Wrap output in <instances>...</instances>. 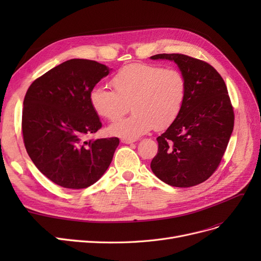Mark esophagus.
<instances>
[{
	"instance_id": "1",
	"label": "esophagus",
	"mask_w": 261,
	"mask_h": 261,
	"mask_svg": "<svg viewBox=\"0 0 261 261\" xmlns=\"http://www.w3.org/2000/svg\"><path fill=\"white\" fill-rule=\"evenodd\" d=\"M121 141L123 144H133V143H135L136 141V139H128V138H123V139H121Z\"/></svg>"
}]
</instances>
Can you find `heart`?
Here are the masks:
<instances>
[{
	"instance_id": "1",
	"label": "heart",
	"mask_w": 261,
	"mask_h": 261,
	"mask_svg": "<svg viewBox=\"0 0 261 261\" xmlns=\"http://www.w3.org/2000/svg\"><path fill=\"white\" fill-rule=\"evenodd\" d=\"M114 91L97 86L90 92L96 113L109 121L116 120L132 107L133 115L109 126L113 136L136 139L153 127L164 129L178 117L184 107L187 83L178 69L134 63L112 77Z\"/></svg>"
}]
</instances>
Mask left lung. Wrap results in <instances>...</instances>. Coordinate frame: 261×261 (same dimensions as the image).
Instances as JSON below:
<instances>
[{
  "instance_id": "left-lung-1",
  "label": "left lung",
  "mask_w": 261,
  "mask_h": 261,
  "mask_svg": "<svg viewBox=\"0 0 261 261\" xmlns=\"http://www.w3.org/2000/svg\"><path fill=\"white\" fill-rule=\"evenodd\" d=\"M150 59L173 61L187 83L184 107L156 138L159 149L150 168L168 185H198L219 167L233 132L234 112L225 83L208 63L184 54Z\"/></svg>"
}]
</instances>
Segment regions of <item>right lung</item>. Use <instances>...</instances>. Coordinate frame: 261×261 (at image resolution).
Here are the masks:
<instances>
[{
    "label": "right lung",
    "instance_id": "right-lung-1",
    "mask_svg": "<svg viewBox=\"0 0 261 261\" xmlns=\"http://www.w3.org/2000/svg\"><path fill=\"white\" fill-rule=\"evenodd\" d=\"M111 70L96 61L68 60L39 77L27 90L23 143L37 169L57 185L89 187L112 162L118 138L86 139L102 126L90 92Z\"/></svg>",
    "mask_w": 261,
    "mask_h": 261
}]
</instances>
